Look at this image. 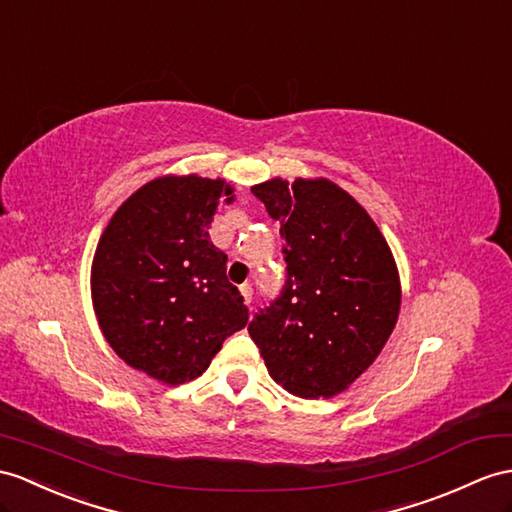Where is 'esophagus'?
I'll return each instance as SVG.
<instances>
[{
  "label": "esophagus",
  "mask_w": 512,
  "mask_h": 512,
  "mask_svg": "<svg viewBox=\"0 0 512 512\" xmlns=\"http://www.w3.org/2000/svg\"><path fill=\"white\" fill-rule=\"evenodd\" d=\"M241 295H243V299H245V304L252 302V284H243V286H241Z\"/></svg>",
  "instance_id": "obj_1"
}]
</instances>
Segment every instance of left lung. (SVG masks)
I'll list each match as a JSON object with an SVG mask.
<instances>
[{"instance_id":"left-lung-1","label":"left lung","mask_w":512,"mask_h":512,"mask_svg":"<svg viewBox=\"0 0 512 512\" xmlns=\"http://www.w3.org/2000/svg\"><path fill=\"white\" fill-rule=\"evenodd\" d=\"M252 193L280 223L286 280L249 321V336L289 393L339 395L378 358L400 315L391 247L367 210L326 178H273Z\"/></svg>"}]
</instances>
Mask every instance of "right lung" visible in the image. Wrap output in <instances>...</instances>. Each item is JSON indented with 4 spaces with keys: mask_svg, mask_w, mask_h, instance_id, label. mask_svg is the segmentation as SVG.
Wrapping results in <instances>:
<instances>
[{
    "mask_svg": "<svg viewBox=\"0 0 512 512\" xmlns=\"http://www.w3.org/2000/svg\"><path fill=\"white\" fill-rule=\"evenodd\" d=\"M226 180L156 178L112 215L91 267L93 308L119 358L165 384L195 380L223 341L245 328L243 295L228 256L210 243Z\"/></svg>",
    "mask_w": 512,
    "mask_h": 512,
    "instance_id": "add662e5",
    "label": "right lung"
}]
</instances>
